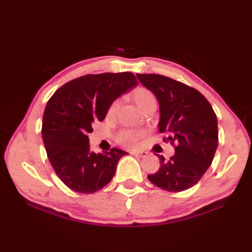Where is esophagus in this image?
<instances>
[{
  "label": "esophagus",
  "mask_w": 252,
  "mask_h": 252,
  "mask_svg": "<svg viewBox=\"0 0 252 252\" xmlns=\"http://www.w3.org/2000/svg\"><path fill=\"white\" fill-rule=\"evenodd\" d=\"M131 155H133V156L143 158V157H146L147 156V153L146 152H140V151H132Z\"/></svg>",
  "instance_id": "obj_1"
}]
</instances>
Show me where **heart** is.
Here are the masks:
<instances>
[{"label":"heart","instance_id":"b5f03b06","mask_svg":"<svg viewBox=\"0 0 252 252\" xmlns=\"http://www.w3.org/2000/svg\"><path fill=\"white\" fill-rule=\"evenodd\" d=\"M132 98L134 103L141 110H145L149 106L156 104V98L153 94L152 91H149L146 88L138 87L132 92ZM118 100L112 101L110 106L107 109V117L112 118L117 112L118 109ZM144 136V132H134V131H123L118 135V142L121 145L126 147H135L137 145L140 138Z\"/></svg>","mask_w":252,"mask_h":252}]
</instances>
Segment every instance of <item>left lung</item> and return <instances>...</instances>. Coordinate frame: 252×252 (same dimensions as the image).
I'll use <instances>...</instances> for the list:
<instances>
[{
  "mask_svg": "<svg viewBox=\"0 0 252 252\" xmlns=\"http://www.w3.org/2000/svg\"><path fill=\"white\" fill-rule=\"evenodd\" d=\"M144 87L156 95L159 103L158 130L164 142L174 146L169 160L160 159V168L147 178L168 191H183L197 184L212 163L218 147L216 112L200 92L160 74H136Z\"/></svg>",
  "mask_w": 252,
  "mask_h": 252,
  "instance_id": "obj_1",
  "label": "left lung"
}]
</instances>
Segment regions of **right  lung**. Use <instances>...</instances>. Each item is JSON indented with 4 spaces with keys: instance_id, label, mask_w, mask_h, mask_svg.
Listing matches in <instances>:
<instances>
[{
    "instance_id": "obj_1",
    "label": "right lung",
    "mask_w": 252,
    "mask_h": 252,
    "mask_svg": "<svg viewBox=\"0 0 252 252\" xmlns=\"http://www.w3.org/2000/svg\"><path fill=\"white\" fill-rule=\"evenodd\" d=\"M137 85L132 72L99 74L73 79L63 84L47 101L42 137L55 173L73 191L92 194L109 183L120 158L119 148L95 154L88 134L94 121H103L116 98Z\"/></svg>"
}]
</instances>
